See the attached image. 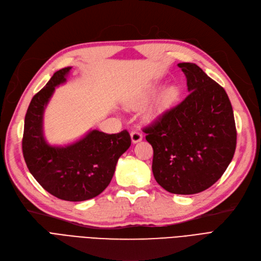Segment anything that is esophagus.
<instances>
[{"instance_id": "esophagus-1", "label": "esophagus", "mask_w": 261, "mask_h": 261, "mask_svg": "<svg viewBox=\"0 0 261 261\" xmlns=\"http://www.w3.org/2000/svg\"><path fill=\"white\" fill-rule=\"evenodd\" d=\"M130 135H131V140H132L133 144H137V143L141 142L143 139V135L139 131H132L130 133Z\"/></svg>"}]
</instances>
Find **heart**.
<instances>
[{"label":"heart","mask_w":261,"mask_h":261,"mask_svg":"<svg viewBox=\"0 0 261 261\" xmlns=\"http://www.w3.org/2000/svg\"><path fill=\"white\" fill-rule=\"evenodd\" d=\"M158 88H159L158 85H152L141 98H139V100L135 101V103H142V102H144L145 100H147L150 96L155 94ZM177 97H178V89L176 87H174V86L167 87L166 89L163 90L162 94L160 95V97H159L158 105L160 106V107H168V106H171L174 102V101L177 99Z\"/></svg>","instance_id":"b5f03b06"}]
</instances>
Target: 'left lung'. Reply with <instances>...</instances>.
<instances>
[{"mask_svg": "<svg viewBox=\"0 0 261 261\" xmlns=\"http://www.w3.org/2000/svg\"><path fill=\"white\" fill-rule=\"evenodd\" d=\"M190 94L143 129L153 149L152 173L169 193L202 192L231 162L237 130L225 89L196 64L180 63Z\"/></svg>", "mask_w": 261, "mask_h": 261, "instance_id": "1", "label": "left lung"}]
</instances>
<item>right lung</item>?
<instances>
[{"label":"right lung","mask_w":261,"mask_h":261,"mask_svg":"<svg viewBox=\"0 0 261 261\" xmlns=\"http://www.w3.org/2000/svg\"><path fill=\"white\" fill-rule=\"evenodd\" d=\"M71 67L56 71L33 97L24 119L22 151L30 173L50 194L83 201L98 196L110 185L119 156L131 145L127 130L107 134L89 131L67 146H51L43 137V112L56 86L66 82Z\"/></svg>","instance_id":"right-lung-1"}]
</instances>
